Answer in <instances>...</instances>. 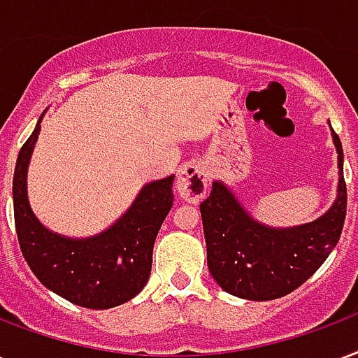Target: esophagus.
I'll return each instance as SVG.
<instances>
[{
	"label": "esophagus",
	"instance_id": "esophagus-1",
	"mask_svg": "<svg viewBox=\"0 0 358 358\" xmlns=\"http://www.w3.org/2000/svg\"><path fill=\"white\" fill-rule=\"evenodd\" d=\"M210 174L208 167L201 161H191L185 163L178 171L176 178V193L187 203H199L203 201L206 191H208Z\"/></svg>",
	"mask_w": 358,
	"mask_h": 358
}]
</instances>
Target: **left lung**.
I'll return each mask as SVG.
<instances>
[{
    "label": "left lung",
    "mask_w": 358,
    "mask_h": 358,
    "mask_svg": "<svg viewBox=\"0 0 358 358\" xmlns=\"http://www.w3.org/2000/svg\"><path fill=\"white\" fill-rule=\"evenodd\" d=\"M338 152V193L315 222L296 227H270L242 206L233 189L215 180L201 203L208 270L229 294L245 300L285 296L312 276L336 248L342 234L348 189L343 180V150L332 131Z\"/></svg>",
    "instance_id": "8db88e82"
}]
</instances>
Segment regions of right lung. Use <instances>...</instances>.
<instances>
[{
    "instance_id": "add662e5",
    "label": "right lung",
    "mask_w": 358,
    "mask_h": 358,
    "mask_svg": "<svg viewBox=\"0 0 358 358\" xmlns=\"http://www.w3.org/2000/svg\"><path fill=\"white\" fill-rule=\"evenodd\" d=\"M45 113L22 146L13 178L22 255L46 289L76 306H120L141 293L148 282L155 236L173 208L174 174L144 184L129 208L103 233L86 238L54 233L39 222L27 199V167Z\"/></svg>"
}]
</instances>
